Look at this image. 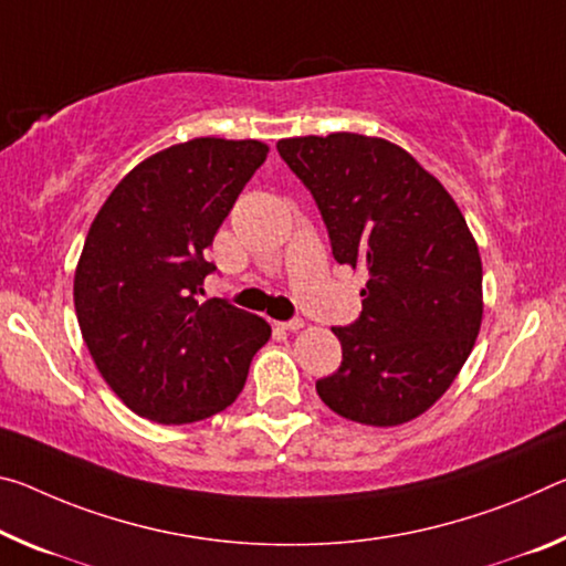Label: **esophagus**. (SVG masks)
I'll use <instances>...</instances> for the list:
<instances>
[{"mask_svg": "<svg viewBox=\"0 0 566 566\" xmlns=\"http://www.w3.org/2000/svg\"><path fill=\"white\" fill-rule=\"evenodd\" d=\"M276 325H280L282 329H290V332H297V329H302L304 327V322L300 319V317H294V319H290V322H276Z\"/></svg>", "mask_w": 566, "mask_h": 566, "instance_id": "1", "label": "esophagus"}]
</instances>
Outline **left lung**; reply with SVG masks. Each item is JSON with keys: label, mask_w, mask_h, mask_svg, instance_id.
I'll use <instances>...</instances> for the list:
<instances>
[{"label": "left lung", "mask_w": 566, "mask_h": 566, "mask_svg": "<svg viewBox=\"0 0 566 566\" xmlns=\"http://www.w3.org/2000/svg\"><path fill=\"white\" fill-rule=\"evenodd\" d=\"M276 150L315 196L337 262L367 274L360 319L332 329L343 363L317 380L322 402L378 428L423 416L481 329V254L461 209L385 138L300 136Z\"/></svg>", "instance_id": "1"}]
</instances>
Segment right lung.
<instances>
[{"mask_svg":"<svg viewBox=\"0 0 566 566\" xmlns=\"http://www.w3.org/2000/svg\"><path fill=\"white\" fill-rule=\"evenodd\" d=\"M262 140L193 138L158 150L113 188L75 269L80 332L103 380L140 418L196 423L229 408L266 319L206 300L211 247L241 188L264 164Z\"/></svg>","mask_w":566,"mask_h":566,"instance_id":"add662e5","label":"right lung"}]
</instances>
